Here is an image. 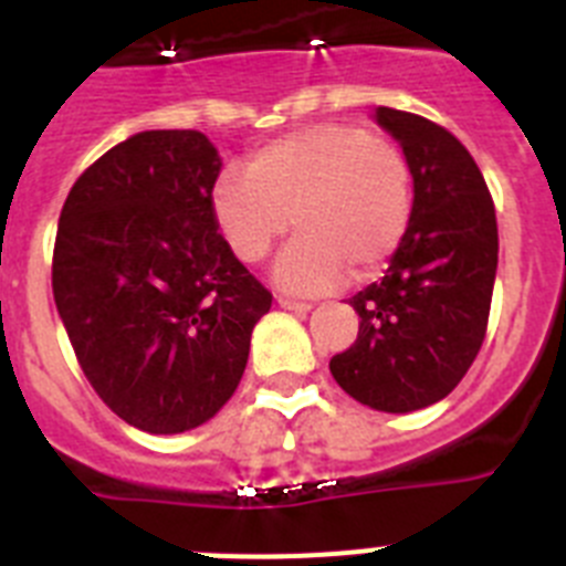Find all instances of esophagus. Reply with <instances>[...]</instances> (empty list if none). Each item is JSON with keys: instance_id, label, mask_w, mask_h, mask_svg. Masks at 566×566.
I'll return each instance as SVG.
<instances>
[{"instance_id": "obj_1", "label": "esophagus", "mask_w": 566, "mask_h": 566, "mask_svg": "<svg viewBox=\"0 0 566 566\" xmlns=\"http://www.w3.org/2000/svg\"><path fill=\"white\" fill-rule=\"evenodd\" d=\"M277 306H280V308H289V312H294V314L312 312V303H306V300L286 297V294H277Z\"/></svg>"}]
</instances>
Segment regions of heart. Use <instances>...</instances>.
<instances>
[{
  "mask_svg": "<svg viewBox=\"0 0 566 566\" xmlns=\"http://www.w3.org/2000/svg\"><path fill=\"white\" fill-rule=\"evenodd\" d=\"M212 212L229 249L260 263L289 227L297 238L277 263L280 286L332 292L377 277L402 247L413 214L405 149L359 124H314L260 147L243 172L214 184Z\"/></svg>",
  "mask_w": 566,
  "mask_h": 566,
  "instance_id": "obj_1",
  "label": "heart"
}]
</instances>
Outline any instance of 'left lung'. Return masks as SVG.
I'll use <instances>...</instances> for the list:
<instances>
[{"instance_id": "obj_1", "label": "left lung", "mask_w": 566, "mask_h": 566, "mask_svg": "<svg viewBox=\"0 0 566 566\" xmlns=\"http://www.w3.org/2000/svg\"><path fill=\"white\" fill-rule=\"evenodd\" d=\"M413 169V214L379 283L352 297L359 334L328 368L345 394L408 413L462 382L488 334L499 263L496 209L473 155L417 113L377 107Z\"/></svg>"}]
</instances>
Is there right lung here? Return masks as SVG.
<instances>
[{
    "label": "right lung",
    "mask_w": 566,
    "mask_h": 566,
    "mask_svg": "<svg viewBox=\"0 0 566 566\" xmlns=\"http://www.w3.org/2000/svg\"><path fill=\"white\" fill-rule=\"evenodd\" d=\"M218 149L149 129L90 164L53 247V297L84 377L115 417L181 433L221 411L269 292L218 232Z\"/></svg>",
    "instance_id": "obj_1"
}]
</instances>
